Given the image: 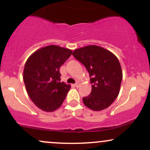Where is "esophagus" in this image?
Segmentation results:
<instances>
[{
    "mask_svg": "<svg viewBox=\"0 0 150 150\" xmlns=\"http://www.w3.org/2000/svg\"><path fill=\"white\" fill-rule=\"evenodd\" d=\"M79 85H80V82H77L75 84V87H78Z\"/></svg>",
    "mask_w": 150,
    "mask_h": 150,
    "instance_id": "34e87169",
    "label": "esophagus"
}]
</instances>
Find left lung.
I'll return each instance as SVG.
<instances>
[{
    "label": "left lung",
    "instance_id": "left-lung-1",
    "mask_svg": "<svg viewBox=\"0 0 150 150\" xmlns=\"http://www.w3.org/2000/svg\"><path fill=\"white\" fill-rule=\"evenodd\" d=\"M73 56L87 68L92 92L82 98L84 104L93 111L108 108L118 97L123 73L118 58L101 46H87L75 49Z\"/></svg>",
    "mask_w": 150,
    "mask_h": 150
}]
</instances>
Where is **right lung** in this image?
Returning a JSON list of instances; mask_svg holds the SVG:
<instances>
[{
  "instance_id": "obj_1",
  "label": "right lung",
  "mask_w": 150,
  "mask_h": 150,
  "mask_svg": "<svg viewBox=\"0 0 150 150\" xmlns=\"http://www.w3.org/2000/svg\"><path fill=\"white\" fill-rule=\"evenodd\" d=\"M73 51L56 45L37 50L28 58L23 71L27 94L38 108L46 112L58 109L70 89L61 82L60 68Z\"/></svg>"
}]
</instances>
